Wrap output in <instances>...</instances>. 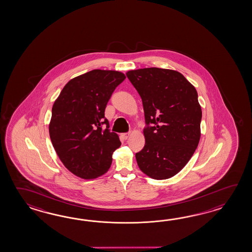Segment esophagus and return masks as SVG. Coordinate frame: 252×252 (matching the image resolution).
Segmentation results:
<instances>
[{
	"label": "esophagus",
	"mask_w": 252,
	"mask_h": 252,
	"mask_svg": "<svg viewBox=\"0 0 252 252\" xmlns=\"http://www.w3.org/2000/svg\"><path fill=\"white\" fill-rule=\"evenodd\" d=\"M121 136H122V138H123V139L126 140V139H128V137H129V133H123Z\"/></svg>",
	"instance_id": "1"
}]
</instances>
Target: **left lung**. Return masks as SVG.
<instances>
[{
	"mask_svg": "<svg viewBox=\"0 0 252 252\" xmlns=\"http://www.w3.org/2000/svg\"><path fill=\"white\" fill-rule=\"evenodd\" d=\"M126 75L141 97L147 124L144 148L136 153L139 169L157 180L174 177L190 160L201 137L197 92L175 70L149 67Z\"/></svg>",
	"mask_w": 252,
	"mask_h": 252,
	"instance_id": "1",
	"label": "left lung"
}]
</instances>
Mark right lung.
<instances>
[{"instance_id":"add662e5","label":"right lung","mask_w":252,"mask_h":252,"mask_svg":"<svg viewBox=\"0 0 252 252\" xmlns=\"http://www.w3.org/2000/svg\"><path fill=\"white\" fill-rule=\"evenodd\" d=\"M125 78L118 71L92 70L71 79L54 102L50 139L60 160L77 177L94 179L112 165L113 151L122 143L110 131L104 111Z\"/></svg>"}]
</instances>
